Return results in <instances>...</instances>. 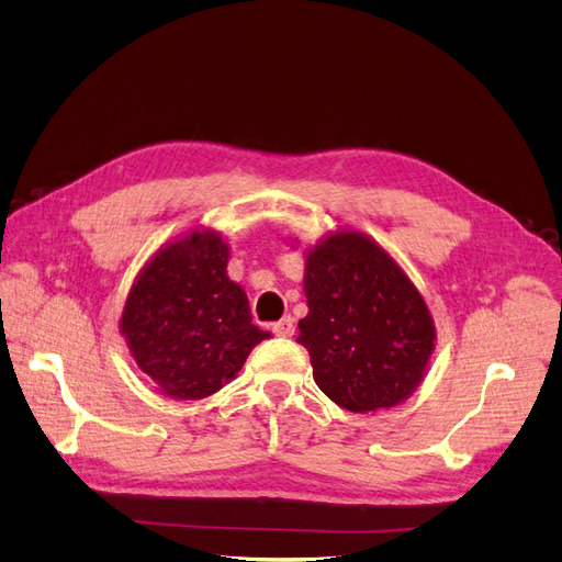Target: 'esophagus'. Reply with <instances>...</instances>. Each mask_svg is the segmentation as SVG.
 Instances as JSON below:
<instances>
[{"label":"esophagus","mask_w":562,"mask_h":562,"mask_svg":"<svg viewBox=\"0 0 562 562\" xmlns=\"http://www.w3.org/2000/svg\"><path fill=\"white\" fill-rule=\"evenodd\" d=\"M294 330H296V326H294V319H292V317H282L280 322L273 324V334H276L278 338H292Z\"/></svg>","instance_id":"obj_1"}]
</instances>
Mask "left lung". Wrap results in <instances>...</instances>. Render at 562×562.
<instances>
[{
  "mask_svg": "<svg viewBox=\"0 0 562 562\" xmlns=\"http://www.w3.org/2000/svg\"><path fill=\"white\" fill-rule=\"evenodd\" d=\"M307 317L299 322L313 378L336 405L375 412L424 380L435 326L403 268L357 232L326 236L305 257Z\"/></svg>",
  "mask_w": 562,
  "mask_h": 562,
  "instance_id": "8db88e82",
  "label": "left lung"
}]
</instances>
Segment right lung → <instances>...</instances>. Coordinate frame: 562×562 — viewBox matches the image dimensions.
Here are the masks:
<instances>
[{
  "mask_svg": "<svg viewBox=\"0 0 562 562\" xmlns=\"http://www.w3.org/2000/svg\"><path fill=\"white\" fill-rule=\"evenodd\" d=\"M228 245L215 232L169 243L136 278L120 319L132 357L161 393L199 401L236 378L270 334L252 324L243 289L228 280Z\"/></svg>",
  "mask_w": 562,
  "mask_h": 562,
  "instance_id": "1",
  "label": "right lung"
}]
</instances>
